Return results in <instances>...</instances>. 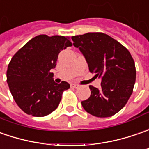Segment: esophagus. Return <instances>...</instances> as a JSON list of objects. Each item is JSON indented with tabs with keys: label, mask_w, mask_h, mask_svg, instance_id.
I'll list each match as a JSON object with an SVG mask.
<instances>
[{
	"label": "esophagus",
	"mask_w": 149,
	"mask_h": 149,
	"mask_svg": "<svg viewBox=\"0 0 149 149\" xmlns=\"http://www.w3.org/2000/svg\"><path fill=\"white\" fill-rule=\"evenodd\" d=\"M80 86L78 84H74V83H72V84H71V87H72V88H77V87H79Z\"/></svg>",
	"instance_id": "obj_1"
}]
</instances>
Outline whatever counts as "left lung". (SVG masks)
Instances as JSON below:
<instances>
[{"label": "left lung", "mask_w": 149, "mask_h": 149, "mask_svg": "<svg viewBox=\"0 0 149 149\" xmlns=\"http://www.w3.org/2000/svg\"><path fill=\"white\" fill-rule=\"evenodd\" d=\"M71 41L83 54L91 72L101 79L100 89L89 86L91 95L81 101L82 107L100 118L116 115L126 105L135 83V64L130 53L103 33L76 35Z\"/></svg>", "instance_id": "left-lung-1"}]
</instances>
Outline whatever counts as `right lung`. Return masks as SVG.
Segmentation results:
<instances>
[{
	"instance_id": "obj_1",
	"label": "right lung",
	"mask_w": 149,
	"mask_h": 149,
	"mask_svg": "<svg viewBox=\"0 0 149 149\" xmlns=\"http://www.w3.org/2000/svg\"><path fill=\"white\" fill-rule=\"evenodd\" d=\"M64 36L40 34L24 45L8 65L6 78L11 95L24 113L42 117L58 106L67 81L54 82L51 70L56 67L58 54L72 46Z\"/></svg>"
}]
</instances>
